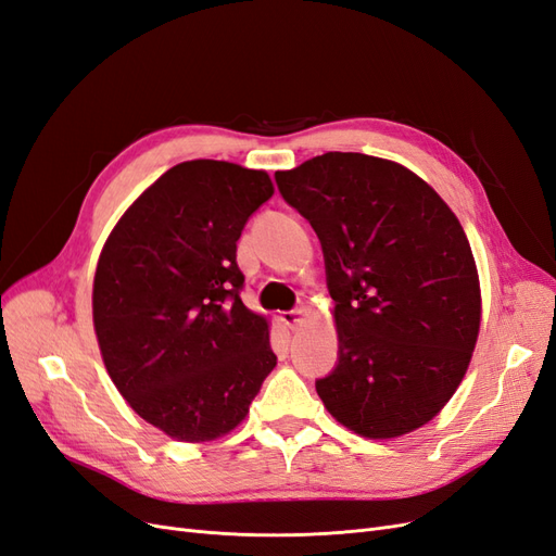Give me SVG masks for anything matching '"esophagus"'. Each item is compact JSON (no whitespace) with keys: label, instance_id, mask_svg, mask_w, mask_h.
Segmentation results:
<instances>
[{"label":"esophagus","instance_id":"34e87169","mask_svg":"<svg viewBox=\"0 0 556 556\" xmlns=\"http://www.w3.org/2000/svg\"><path fill=\"white\" fill-rule=\"evenodd\" d=\"M280 319H282L285 327L296 329L301 323H304V311H285V313L280 315Z\"/></svg>","mask_w":556,"mask_h":556}]
</instances>
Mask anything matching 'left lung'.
<instances>
[{
    "mask_svg": "<svg viewBox=\"0 0 556 556\" xmlns=\"http://www.w3.org/2000/svg\"><path fill=\"white\" fill-rule=\"evenodd\" d=\"M325 252L339 364L315 390L364 439L406 435L439 415L473 357L478 266L452 208L406 166L325 153L276 172Z\"/></svg>",
    "mask_w": 556,
    "mask_h": 556,
    "instance_id": "obj_1",
    "label": "left lung"
}]
</instances>
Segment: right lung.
Wrapping results in <instances>:
<instances>
[{"mask_svg":"<svg viewBox=\"0 0 556 556\" xmlns=\"http://www.w3.org/2000/svg\"><path fill=\"white\" fill-rule=\"evenodd\" d=\"M274 182L233 162L172 166L102 248L92 323L131 410L180 443L237 429L274 371L268 319L245 308L237 241Z\"/></svg>","mask_w":556,"mask_h":556,"instance_id":"obj_1","label":"right lung"}]
</instances>
